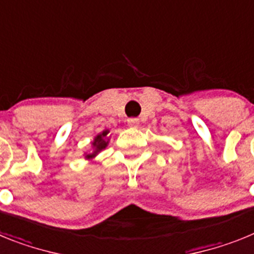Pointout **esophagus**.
<instances>
[{
  "instance_id": "1",
  "label": "esophagus",
  "mask_w": 254,
  "mask_h": 254,
  "mask_svg": "<svg viewBox=\"0 0 254 254\" xmlns=\"http://www.w3.org/2000/svg\"><path fill=\"white\" fill-rule=\"evenodd\" d=\"M127 123H128L129 127L136 128V127H138V125H140V121H138L137 118H129V120H127Z\"/></svg>"
}]
</instances>
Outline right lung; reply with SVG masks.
Here are the masks:
<instances>
[{"instance_id":"1","label":"right lung","mask_w":254,"mask_h":254,"mask_svg":"<svg viewBox=\"0 0 254 254\" xmlns=\"http://www.w3.org/2000/svg\"><path fill=\"white\" fill-rule=\"evenodd\" d=\"M108 132H109V131H104L103 133H100V134H98V136H96L95 140H94V142H93V146H94L93 154H87L86 158H94V156H95V155L98 154L100 150H103V149H105V147H107L108 141L105 140V137H107Z\"/></svg>"}]
</instances>
